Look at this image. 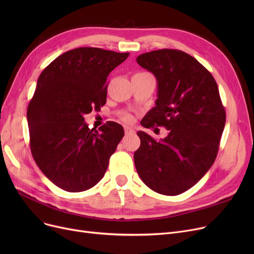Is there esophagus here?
Listing matches in <instances>:
<instances>
[{
  "label": "esophagus",
  "instance_id": "obj_1",
  "mask_svg": "<svg viewBox=\"0 0 254 254\" xmlns=\"http://www.w3.org/2000/svg\"><path fill=\"white\" fill-rule=\"evenodd\" d=\"M125 131H126V134L127 135V134H131V132H134V129L130 128L129 127H125Z\"/></svg>",
  "mask_w": 254,
  "mask_h": 254
}]
</instances>
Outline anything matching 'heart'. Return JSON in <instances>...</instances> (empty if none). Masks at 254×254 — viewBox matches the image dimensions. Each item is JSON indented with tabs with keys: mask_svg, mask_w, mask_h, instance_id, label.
Here are the masks:
<instances>
[{
	"mask_svg": "<svg viewBox=\"0 0 254 254\" xmlns=\"http://www.w3.org/2000/svg\"><path fill=\"white\" fill-rule=\"evenodd\" d=\"M123 118H124V120H126V122H129V120H130V116L128 114H125L123 116Z\"/></svg>",
	"mask_w": 254,
	"mask_h": 254,
	"instance_id": "obj_1",
	"label": "heart"
}]
</instances>
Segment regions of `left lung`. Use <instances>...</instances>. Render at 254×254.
I'll list each match as a JSON object with an SVG mask.
<instances>
[{"label": "left lung", "instance_id": "obj_1", "mask_svg": "<svg viewBox=\"0 0 254 254\" xmlns=\"http://www.w3.org/2000/svg\"><path fill=\"white\" fill-rule=\"evenodd\" d=\"M137 63L157 81L155 107L144 116V127H165L168 136L154 140L138 131L134 154L142 181L155 192L177 195L201 179L217 156L225 125L215 79L194 58L177 49L143 53Z\"/></svg>", "mask_w": 254, "mask_h": 254}]
</instances>
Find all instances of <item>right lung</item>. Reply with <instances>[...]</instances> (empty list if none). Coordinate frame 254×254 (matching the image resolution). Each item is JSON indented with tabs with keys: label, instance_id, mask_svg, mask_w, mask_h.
Listing matches in <instances>:
<instances>
[{
	"label": "right lung",
	"instance_id": "1",
	"mask_svg": "<svg viewBox=\"0 0 254 254\" xmlns=\"http://www.w3.org/2000/svg\"><path fill=\"white\" fill-rule=\"evenodd\" d=\"M128 55L95 47L72 49L38 78L26 112L31 151L43 174L65 191L93 188L125 135L114 122L90 129L83 116L106 104L107 77Z\"/></svg>",
	"mask_w": 254,
	"mask_h": 254
}]
</instances>
